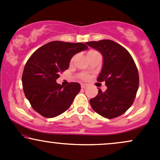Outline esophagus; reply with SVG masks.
Wrapping results in <instances>:
<instances>
[{
    "instance_id": "obj_1",
    "label": "esophagus",
    "mask_w": 160,
    "mask_h": 160,
    "mask_svg": "<svg viewBox=\"0 0 160 160\" xmlns=\"http://www.w3.org/2000/svg\"><path fill=\"white\" fill-rule=\"evenodd\" d=\"M86 86H87V85H86V84H85V83H82L81 84V88H82V89H85Z\"/></svg>"
}]
</instances>
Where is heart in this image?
<instances>
[{
    "instance_id": "heart-1",
    "label": "heart",
    "mask_w": 160,
    "mask_h": 160,
    "mask_svg": "<svg viewBox=\"0 0 160 160\" xmlns=\"http://www.w3.org/2000/svg\"><path fill=\"white\" fill-rule=\"evenodd\" d=\"M96 52V51H95V50H91V51H89V52H88V54H89V53H92V52ZM81 78L82 79V80H86V79L88 78V75H87V74H83V75H82Z\"/></svg>"
}]
</instances>
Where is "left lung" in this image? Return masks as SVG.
Returning a JSON list of instances; mask_svg holds the SVG:
<instances>
[{
  "label": "left lung",
  "mask_w": 160,
  "mask_h": 160,
  "mask_svg": "<svg viewBox=\"0 0 160 160\" xmlns=\"http://www.w3.org/2000/svg\"><path fill=\"white\" fill-rule=\"evenodd\" d=\"M102 53L103 66L97 78L105 81V92L98 89L90 99L92 108L99 115L113 119L124 113L132 106L139 86L138 71L132 57L124 47L111 40L86 43Z\"/></svg>",
  "instance_id": "8db88e82"
}]
</instances>
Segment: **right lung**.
Wrapping results in <instances>:
<instances>
[{
  "label": "right lung",
  "mask_w": 160,
  "mask_h": 160,
  "mask_svg": "<svg viewBox=\"0 0 160 160\" xmlns=\"http://www.w3.org/2000/svg\"><path fill=\"white\" fill-rule=\"evenodd\" d=\"M82 43L51 41L38 49L24 68L22 82L25 97L34 111L52 118L67 111L79 92L78 82L66 86L56 82L60 73L69 67L71 58L87 49Z\"/></svg>",
  "instance_id": "add662e5"
}]
</instances>
